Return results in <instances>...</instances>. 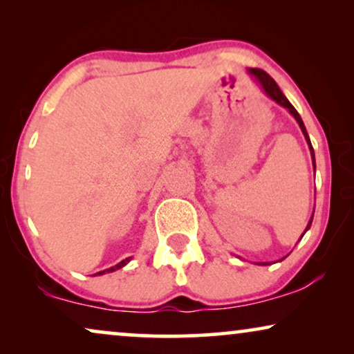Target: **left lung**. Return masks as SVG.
Returning <instances> with one entry per match:
<instances>
[{
  "label": "left lung",
  "mask_w": 354,
  "mask_h": 354,
  "mask_svg": "<svg viewBox=\"0 0 354 354\" xmlns=\"http://www.w3.org/2000/svg\"><path fill=\"white\" fill-rule=\"evenodd\" d=\"M251 75L254 77V79H258V82L261 85H263V88H264V91L266 93H268L270 98H272L275 103H279L280 106H283V108H287L288 111H290V114L293 115L295 119H297V122L299 124V127H301V130H303V133H304V138H306V142H308V145H309V149H311V156H313V164H314V149H313V145H311V140H309V137H308V132H306V127H304V124H303V120H301V118H299V114H298V111L293 108L292 106V103H290V101L285 98V95L282 93V90L279 88V85L275 84V80L272 79V77H270L268 72H264L263 69H250L248 71ZM314 167H316V164H314ZM314 216V214H313ZM311 222H313V217H311V221H309V224H308V227H306V230L309 229V227H311ZM304 230V232H306ZM304 235V234H303ZM301 235V236H303ZM266 264V263H264Z\"/></svg>",
  "instance_id": "8db88e82"
}]
</instances>
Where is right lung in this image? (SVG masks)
Listing matches in <instances>:
<instances>
[{
    "instance_id": "obj_1",
    "label": "right lung",
    "mask_w": 354,
    "mask_h": 354,
    "mask_svg": "<svg viewBox=\"0 0 354 354\" xmlns=\"http://www.w3.org/2000/svg\"><path fill=\"white\" fill-rule=\"evenodd\" d=\"M130 261V258H125L124 261H120L119 264H115V266H113V268H109V269H106V270H101V272H98L96 275H101V274H104V272H113V270H115V269H120V268H124L125 264H127Z\"/></svg>"
}]
</instances>
